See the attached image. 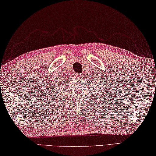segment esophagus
<instances>
[{
	"mask_svg": "<svg viewBox=\"0 0 156 156\" xmlns=\"http://www.w3.org/2000/svg\"><path fill=\"white\" fill-rule=\"evenodd\" d=\"M80 75H81V74H80ZM80 74H77V75H79V76H80Z\"/></svg>",
	"mask_w": 156,
	"mask_h": 156,
	"instance_id": "1",
	"label": "esophagus"
}]
</instances>
